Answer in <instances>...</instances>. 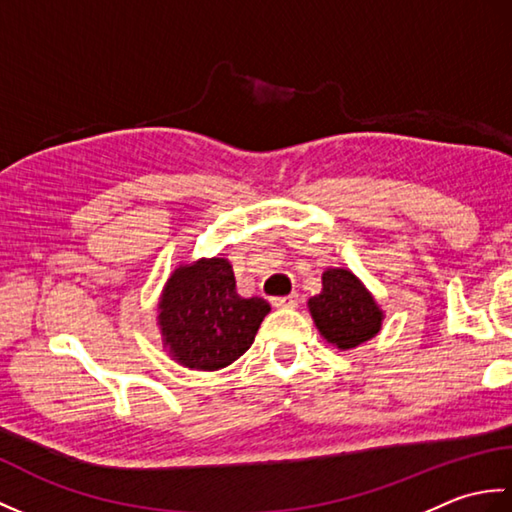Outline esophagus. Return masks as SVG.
Masks as SVG:
<instances>
[{"instance_id":"obj_1","label":"esophagus","mask_w":512,"mask_h":512,"mask_svg":"<svg viewBox=\"0 0 512 512\" xmlns=\"http://www.w3.org/2000/svg\"><path fill=\"white\" fill-rule=\"evenodd\" d=\"M297 303H299V295H295V292H292V295H288V297H273L275 308H295Z\"/></svg>"}]
</instances>
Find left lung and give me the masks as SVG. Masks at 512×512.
Returning a JSON list of instances; mask_svg holds the SVG:
<instances>
[{"mask_svg":"<svg viewBox=\"0 0 512 512\" xmlns=\"http://www.w3.org/2000/svg\"><path fill=\"white\" fill-rule=\"evenodd\" d=\"M321 279L323 288L308 308L323 339L339 350L374 339L385 314L363 281L347 268H328Z\"/></svg>","mask_w":512,"mask_h":512,"instance_id":"left-lung-1","label":"left lung"}]
</instances>
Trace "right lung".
<instances>
[{
    "label": "right lung",
    "mask_w": 512,
    "mask_h": 512,
    "mask_svg": "<svg viewBox=\"0 0 512 512\" xmlns=\"http://www.w3.org/2000/svg\"><path fill=\"white\" fill-rule=\"evenodd\" d=\"M268 312L262 297L237 295L228 259L211 257L173 270L160 295L158 325L173 361L215 372L253 345Z\"/></svg>",
    "instance_id": "obj_1"
}]
</instances>
